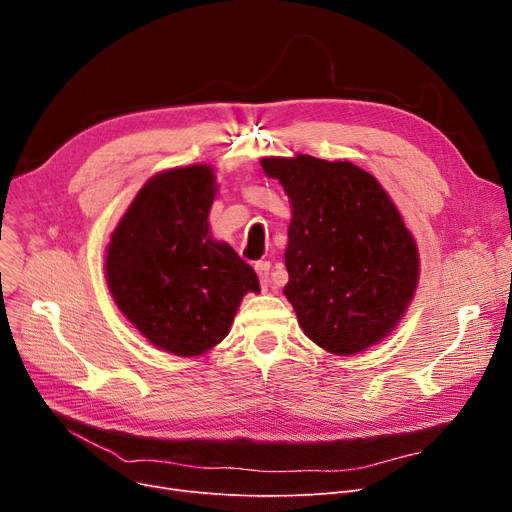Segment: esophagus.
I'll return each mask as SVG.
<instances>
[{
	"label": "esophagus",
	"mask_w": 512,
	"mask_h": 512,
	"mask_svg": "<svg viewBox=\"0 0 512 512\" xmlns=\"http://www.w3.org/2000/svg\"><path fill=\"white\" fill-rule=\"evenodd\" d=\"M270 270H272L270 261H257L255 263V272L261 280V288H267V284H270Z\"/></svg>",
	"instance_id": "1"
}]
</instances>
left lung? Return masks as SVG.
I'll return each instance as SVG.
<instances>
[{"instance_id": "obj_1", "label": "left lung", "mask_w": 512, "mask_h": 512, "mask_svg": "<svg viewBox=\"0 0 512 512\" xmlns=\"http://www.w3.org/2000/svg\"><path fill=\"white\" fill-rule=\"evenodd\" d=\"M292 203L286 299L303 332L334 355L386 338L419 278L417 245L380 182L351 161L265 157Z\"/></svg>"}]
</instances>
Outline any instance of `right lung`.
Segmentation results:
<instances>
[{
  "label": "right lung",
  "instance_id": "1",
  "mask_svg": "<svg viewBox=\"0 0 512 512\" xmlns=\"http://www.w3.org/2000/svg\"><path fill=\"white\" fill-rule=\"evenodd\" d=\"M213 182L209 166L157 174L107 247L105 274L116 305L149 342L178 357L222 342L242 297L259 290L253 267L209 236Z\"/></svg>",
  "mask_w": 512,
  "mask_h": 512
}]
</instances>
